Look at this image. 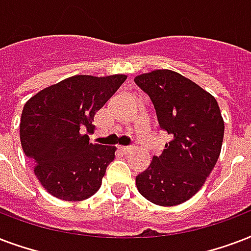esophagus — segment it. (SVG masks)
Listing matches in <instances>:
<instances>
[{"mask_svg": "<svg viewBox=\"0 0 251 251\" xmlns=\"http://www.w3.org/2000/svg\"><path fill=\"white\" fill-rule=\"evenodd\" d=\"M120 150H121L124 154H129L130 151L133 150V146H121L120 147Z\"/></svg>", "mask_w": 251, "mask_h": 251, "instance_id": "obj_1", "label": "esophagus"}]
</instances>
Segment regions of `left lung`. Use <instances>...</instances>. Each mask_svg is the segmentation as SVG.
Returning a JSON list of instances; mask_svg holds the SVG:
<instances>
[{"label":"left lung","instance_id":"1","mask_svg":"<svg viewBox=\"0 0 251 251\" xmlns=\"http://www.w3.org/2000/svg\"><path fill=\"white\" fill-rule=\"evenodd\" d=\"M135 84L154 104L160 129L171 141L162 155L135 177L139 194L156 205L174 206L192 198L219 159L224 120L213 96L177 72L151 71Z\"/></svg>","mask_w":251,"mask_h":251}]
</instances>
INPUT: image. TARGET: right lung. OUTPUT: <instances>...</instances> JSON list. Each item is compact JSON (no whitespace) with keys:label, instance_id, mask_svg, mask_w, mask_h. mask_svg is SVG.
I'll return each mask as SVG.
<instances>
[{"label":"right lung","instance_id":"add662e5","mask_svg":"<svg viewBox=\"0 0 251 251\" xmlns=\"http://www.w3.org/2000/svg\"><path fill=\"white\" fill-rule=\"evenodd\" d=\"M126 80V75H76L42 89L25 104L21 145L34 163L43 188L66 201H81L101 187L114 146L89 142L97 110Z\"/></svg>","mask_w":251,"mask_h":251}]
</instances>
